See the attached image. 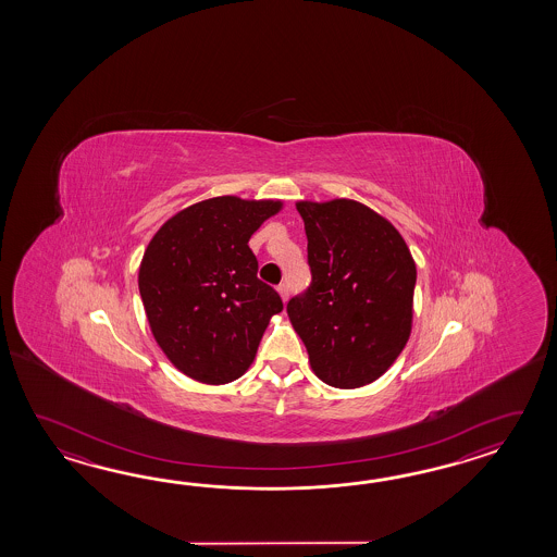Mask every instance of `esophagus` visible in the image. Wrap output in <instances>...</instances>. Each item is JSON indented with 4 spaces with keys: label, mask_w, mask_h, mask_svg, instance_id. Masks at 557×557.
<instances>
[{
    "label": "esophagus",
    "mask_w": 557,
    "mask_h": 557,
    "mask_svg": "<svg viewBox=\"0 0 557 557\" xmlns=\"http://www.w3.org/2000/svg\"><path fill=\"white\" fill-rule=\"evenodd\" d=\"M278 295L283 296L284 302L288 300V295H290V286H288V283L278 284Z\"/></svg>",
    "instance_id": "1"
}]
</instances>
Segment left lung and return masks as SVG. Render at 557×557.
<instances>
[{
	"label": "left lung",
	"mask_w": 557,
	"mask_h": 557,
	"mask_svg": "<svg viewBox=\"0 0 557 557\" xmlns=\"http://www.w3.org/2000/svg\"><path fill=\"white\" fill-rule=\"evenodd\" d=\"M312 283L286 305L310 367L334 388L382 376L412 331L416 264L403 235L362 202H296Z\"/></svg>",
	"instance_id": "obj_1"
}]
</instances>
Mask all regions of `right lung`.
<instances>
[{
    "mask_svg": "<svg viewBox=\"0 0 557 557\" xmlns=\"http://www.w3.org/2000/svg\"><path fill=\"white\" fill-rule=\"evenodd\" d=\"M281 201L214 197L157 231L143 255L139 293L154 341L190 379L226 384L255 360L283 300L257 276L249 238Z\"/></svg>",
    "mask_w": 557,
    "mask_h": 557,
    "instance_id": "right-lung-1",
    "label": "right lung"
}]
</instances>
